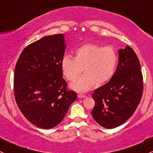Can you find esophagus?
<instances>
[{"instance_id": "1", "label": "esophagus", "mask_w": 153, "mask_h": 153, "mask_svg": "<svg viewBox=\"0 0 153 153\" xmlns=\"http://www.w3.org/2000/svg\"><path fill=\"white\" fill-rule=\"evenodd\" d=\"M85 97H86V95H82V94H79V95H78V98H85Z\"/></svg>"}]
</instances>
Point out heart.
Here are the masks:
<instances>
[{"label":"heart","mask_w":153,"mask_h":153,"mask_svg":"<svg viewBox=\"0 0 153 153\" xmlns=\"http://www.w3.org/2000/svg\"><path fill=\"white\" fill-rule=\"evenodd\" d=\"M118 55L113 47L84 44L75 50V58L65 55L61 61L64 75L73 81L84 71L85 73L70 84L73 90L84 92L95 84L101 85L110 81L116 71Z\"/></svg>","instance_id":"b5f03b06"}]
</instances>
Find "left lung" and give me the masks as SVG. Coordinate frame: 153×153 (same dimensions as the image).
I'll return each mask as SVG.
<instances>
[{"mask_svg":"<svg viewBox=\"0 0 153 153\" xmlns=\"http://www.w3.org/2000/svg\"><path fill=\"white\" fill-rule=\"evenodd\" d=\"M143 76L136 54L131 47L118 49V64L112 79L94 91L92 117L107 129L127 121L138 107L143 93Z\"/></svg>","mask_w":153,"mask_h":153,"instance_id":"8db88e82","label":"left lung"}]
</instances>
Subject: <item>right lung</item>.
Wrapping results in <instances>:
<instances>
[{
  "label": "right lung",
  "mask_w": 153,
  "mask_h": 153,
  "mask_svg": "<svg viewBox=\"0 0 153 153\" xmlns=\"http://www.w3.org/2000/svg\"><path fill=\"white\" fill-rule=\"evenodd\" d=\"M64 35H49L27 46L14 73V92L18 108L32 124L51 129L62 121L77 94L67 90L61 61Z\"/></svg>",
  "instance_id": "right-lung-1"
}]
</instances>
